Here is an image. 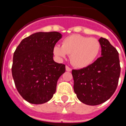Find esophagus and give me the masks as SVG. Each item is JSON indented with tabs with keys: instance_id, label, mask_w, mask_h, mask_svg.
<instances>
[{
	"instance_id": "34e87169",
	"label": "esophagus",
	"mask_w": 126,
	"mask_h": 126,
	"mask_svg": "<svg viewBox=\"0 0 126 126\" xmlns=\"http://www.w3.org/2000/svg\"><path fill=\"white\" fill-rule=\"evenodd\" d=\"M65 69L67 71H71V69L70 68V67H69L68 66H66Z\"/></svg>"
}]
</instances>
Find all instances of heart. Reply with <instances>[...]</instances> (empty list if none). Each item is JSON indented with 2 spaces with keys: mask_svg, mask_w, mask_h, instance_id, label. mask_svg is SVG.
I'll list each match as a JSON object with an SVG mask.
<instances>
[{
  "mask_svg": "<svg viewBox=\"0 0 126 126\" xmlns=\"http://www.w3.org/2000/svg\"><path fill=\"white\" fill-rule=\"evenodd\" d=\"M100 50V43L94 38H89L79 34H73L62 42L61 47L56 45L53 48L54 55L59 59L70 55L71 64L77 68H84L96 60Z\"/></svg>",
  "mask_w": 126,
  "mask_h": 126,
  "instance_id": "obj_1",
  "label": "heart"
}]
</instances>
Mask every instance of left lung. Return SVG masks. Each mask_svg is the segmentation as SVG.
<instances>
[{"instance_id": "8db88e82", "label": "left lung", "mask_w": 126, "mask_h": 126, "mask_svg": "<svg viewBox=\"0 0 126 126\" xmlns=\"http://www.w3.org/2000/svg\"><path fill=\"white\" fill-rule=\"evenodd\" d=\"M101 57L91 65L73 69L74 90L77 97L88 105H98L109 99L120 76L119 53L108 40L100 38Z\"/></svg>"}]
</instances>
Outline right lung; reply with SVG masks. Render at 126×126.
<instances>
[{
	"label": "right lung",
	"instance_id": "right-lung-1",
	"mask_svg": "<svg viewBox=\"0 0 126 126\" xmlns=\"http://www.w3.org/2000/svg\"><path fill=\"white\" fill-rule=\"evenodd\" d=\"M62 38L57 32H37L21 40L13 54L12 76L17 90L32 104L48 102L56 92L65 65L53 60V48Z\"/></svg>",
	"mask_w": 126,
	"mask_h": 126
}]
</instances>
